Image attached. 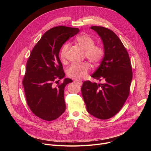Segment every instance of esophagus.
<instances>
[{"mask_svg":"<svg viewBox=\"0 0 151 151\" xmlns=\"http://www.w3.org/2000/svg\"><path fill=\"white\" fill-rule=\"evenodd\" d=\"M74 81L76 82V83H78L79 85H82V82L81 81H79V80H75Z\"/></svg>","mask_w":151,"mask_h":151,"instance_id":"34e87169","label":"esophagus"}]
</instances>
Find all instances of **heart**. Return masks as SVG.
I'll list each match as a JSON object with an SVG mask.
<instances>
[{
	"mask_svg": "<svg viewBox=\"0 0 151 151\" xmlns=\"http://www.w3.org/2000/svg\"><path fill=\"white\" fill-rule=\"evenodd\" d=\"M77 44L85 51V56L93 64L101 62L104 55L103 48L96 45L94 39L87 34H82L76 38ZM68 48V45H64L60 52L61 60H64ZM90 69L89 64L83 62L81 64H72L67 69V75L71 78L81 79L87 75Z\"/></svg>",
	"mask_w": 151,
	"mask_h": 151,
	"instance_id": "1",
	"label": "heart"
}]
</instances>
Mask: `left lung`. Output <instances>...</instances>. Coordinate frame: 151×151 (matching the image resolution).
Returning <instances> with one entry per match:
<instances>
[{
	"instance_id": "left-lung-1",
	"label": "left lung",
	"mask_w": 151,
	"mask_h": 151,
	"mask_svg": "<svg viewBox=\"0 0 151 151\" xmlns=\"http://www.w3.org/2000/svg\"><path fill=\"white\" fill-rule=\"evenodd\" d=\"M91 29L100 36L104 50L100 65L91 77L104 83L84 81L82 95L89 114L107 119L119 112L130 94L132 66L126 48L113 31L101 26Z\"/></svg>"
}]
</instances>
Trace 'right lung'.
<instances>
[{
    "label": "right lung",
    "mask_w": 151,
    "mask_h": 151,
    "mask_svg": "<svg viewBox=\"0 0 151 151\" xmlns=\"http://www.w3.org/2000/svg\"><path fill=\"white\" fill-rule=\"evenodd\" d=\"M79 32L78 28L63 26L48 30L29 57L23 85L27 105L42 119L55 120L65 111L64 90L72 80L65 78L62 83L54 85L65 76L58 54L64 43Z\"/></svg>",
    "instance_id": "add662e5"
}]
</instances>
